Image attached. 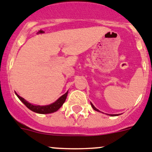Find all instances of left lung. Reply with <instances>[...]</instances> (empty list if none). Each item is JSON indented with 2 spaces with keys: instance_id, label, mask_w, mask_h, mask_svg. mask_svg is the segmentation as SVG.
<instances>
[{
  "instance_id": "8db88e82",
  "label": "left lung",
  "mask_w": 152,
  "mask_h": 152,
  "mask_svg": "<svg viewBox=\"0 0 152 152\" xmlns=\"http://www.w3.org/2000/svg\"><path fill=\"white\" fill-rule=\"evenodd\" d=\"M91 106H92V107H93V108H94V110H96V111H99V112H100V111H99V110H98V109H97V108H96V107H94V104H92V103H91ZM110 115H111V116H117V114H110Z\"/></svg>"
}]
</instances>
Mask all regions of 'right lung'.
Masks as SVG:
<instances>
[{
	"mask_svg": "<svg viewBox=\"0 0 152 152\" xmlns=\"http://www.w3.org/2000/svg\"><path fill=\"white\" fill-rule=\"evenodd\" d=\"M67 93L68 91L65 93L64 95L61 96V97L58 99L55 102L52 103L50 104H48V105H35V104H32L31 103L28 102L26 100H25L24 99L22 98L21 96H20L19 95H18L15 93V94L17 95V96L18 97L19 99L29 109L32 111L35 112V113H42V114H46V113H53V112H56V110H58L60 107L62 106V104H64V102H65L66 98H67Z\"/></svg>",
	"mask_w": 152,
	"mask_h": 152,
	"instance_id": "right-lung-1",
	"label": "right lung"
}]
</instances>
